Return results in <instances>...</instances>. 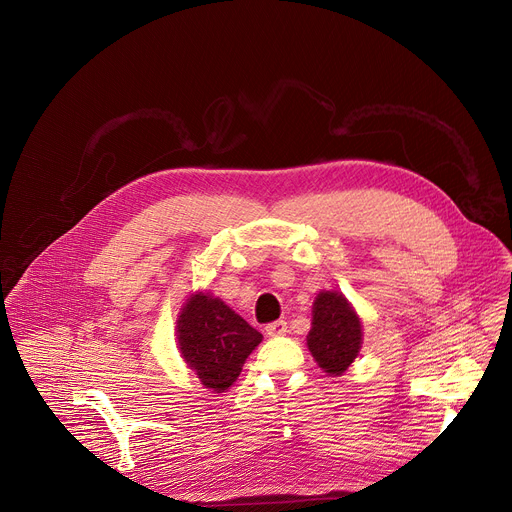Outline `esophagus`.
<instances>
[{
  "label": "esophagus",
  "instance_id": "1",
  "mask_svg": "<svg viewBox=\"0 0 512 512\" xmlns=\"http://www.w3.org/2000/svg\"><path fill=\"white\" fill-rule=\"evenodd\" d=\"M267 336H283L287 332V322L285 320H275L265 326Z\"/></svg>",
  "mask_w": 512,
  "mask_h": 512
}]
</instances>
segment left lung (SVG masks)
Listing matches in <instances>:
<instances>
[{"label": "left lung", "instance_id": "obj_1", "mask_svg": "<svg viewBox=\"0 0 512 512\" xmlns=\"http://www.w3.org/2000/svg\"><path fill=\"white\" fill-rule=\"evenodd\" d=\"M318 367L340 377L360 352L362 326L358 314L338 291H320L312 308V330L306 338Z\"/></svg>", "mask_w": 512, "mask_h": 512}]
</instances>
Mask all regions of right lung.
<instances>
[{"label":"right lung","instance_id":"1","mask_svg":"<svg viewBox=\"0 0 512 512\" xmlns=\"http://www.w3.org/2000/svg\"><path fill=\"white\" fill-rule=\"evenodd\" d=\"M178 348L206 389L225 393L241 375L247 356L263 340L223 300L196 291L178 316Z\"/></svg>","mask_w":512,"mask_h":512}]
</instances>
